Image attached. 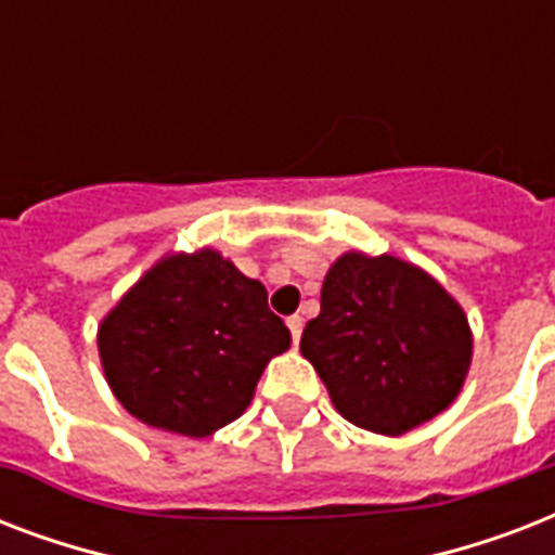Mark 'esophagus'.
Returning a JSON list of instances; mask_svg holds the SVG:
<instances>
[{
	"instance_id": "1",
	"label": "esophagus",
	"mask_w": 555,
	"mask_h": 555,
	"mask_svg": "<svg viewBox=\"0 0 555 555\" xmlns=\"http://www.w3.org/2000/svg\"><path fill=\"white\" fill-rule=\"evenodd\" d=\"M287 328H291V337H294V343H299V337H302V317H299V313L287 317Z\"/></svg>"
}]
</instances>
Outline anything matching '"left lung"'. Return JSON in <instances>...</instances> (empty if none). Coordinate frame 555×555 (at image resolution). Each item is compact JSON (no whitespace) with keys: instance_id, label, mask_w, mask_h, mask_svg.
<instances>
[{"instance_id":"1","label":"left lung","mask_w":555,"mask_h":555,"mask_svg":"<svg viewBox=\"0 0 555 555\" xmlns=\"http://www.w3.org/2000/svg\"><path fill=\"white\" fill-rule=\"evenodd\" d=\"M320 305L299 351L346 421L397 438L461 395L473 331L455 296L423 268L348 250L325 273Z\"/></svg>"}]
</instances>
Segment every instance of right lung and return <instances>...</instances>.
<instances>
[{
  "label": "right lung",
  "instance_id": "add662e5",
  "mask_svg": "<svg viewBox=\"0 0 555 555\" xmlns=\"http://www.w3.org/2000/svg\"><path fill=\"white\" fill-rule=\"evenodd\" d=\"M287 348L264 285L212 247L167 253L98 328L112 395L152 429L184 438L242 417L264 365Z\"/></svg>",
  "mask_w": 555,
  "mask_h": 555
}]
</instances>
